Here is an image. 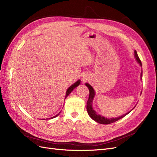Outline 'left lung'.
<instances>
[{
  "label": "left lung",
  "instance_id": "1",
  "mask_svg": "<svg viewBox=\"0 0 157 157\" xmlns=\"http://www.w3.org/2000/svg\"><path fill=\"white\" fill-rule=\"evenodd\" d=\"M134 56H135V58L137 60V63H138L140 66L141 67L142 65H141V61L140 59L138 56H137V52L135 50L134 51ZM141 78H142V71H141ZM86 86L89 89V92H90V94H89V98L88 99V101H87V105H86V109H87V111L89 116L91 117L93 120H94L96 122L99 123V124H111V123L115 122L118 120H120L121 118H123L124 117H125L126 115H128V113H130L132 111V110H133V108L132 110L129 112H128L127 113H126L125 115H123L121 117H116V118H107L104 117L103 116L99 115V114H98L96 111L94 110V109L92 107V103H93V99L94 98L95 96V91L94 88L91 86V85H90L88 83H86Z\"/></svg>",
  "mask_w": 157,
  "mask_h": 157
}]
</instances>
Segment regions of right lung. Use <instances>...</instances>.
I'll use <instances>...</instances> for the list:
<instances>
[{"mask_svg": "<svg viewBox=\"0 0 157 157\" xmlns=\"http://www.w3.org/2000/svg\"><path fill=\"white\" fill-rule=\"evenodd\" d=\"M80 80H77V82H76L75 83H74L73 85H71V86H70V87H69V88L67 90V92H66V94H65V98H67L69 95L70 94V93L73 91V90L77 87V86H78V85L80 84ZM61 111L58 113V114H57V115H56V116H54V117H51V118H49L50 119H52V118H55V117H58L59 115V113H61ZM46 119H48V118H46ZM43 120V119H42Z\"/></svg>", "mask_w": 157, "mask_h": 157, "instance_id": "add662e5", "label": "right lung"}]
</instances>
